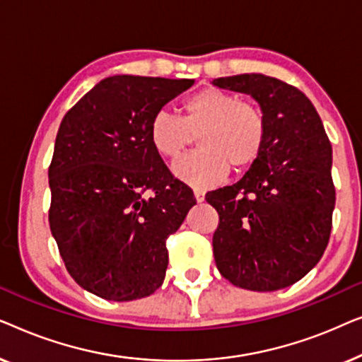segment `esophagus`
I'll use <instances>...</instances> for the list:
<instances>
[{
    "label": "esophagus",
    "mask_w": 362,
    "mask_h": 362,
    "mask_svg": "<svg viewBox=\"0 0 362 362\" xmlns=\"http://www.w3.org/2000/svg\"><path fill=\"white\" fill-rule=\"evenodd\" d=\"M194 197H196L197 202H202V201H204V191L194 189Z\"/></svg>",
    "instance_id": "obj_1"
}]
</instances>
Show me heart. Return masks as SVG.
Instances as JSON below:
<instances>
[{
	"label": "heart",
	"mask_w": 362,
	"mask_h": 362,
	"mask_svg": "<svg viewBox=\"0 0 362 362\" xmlns=\"http://www.w3.org/2000/svg\"><path fill=\"white\" fill-rule=\"evenodd\" d=\"M194 135L199 151L175 163L173 173L186 185L207 189L224 181L229 170L242 173L259 160L267 141V120L255 103L206 87L185 98L181 117L156 112L148 127L151 148L166 160L180 158Z\"/></svg>",
	"instance_id": "heart-1"
}]
</instances>
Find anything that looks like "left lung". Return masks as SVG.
<instances>
[{"instance_id": "left-lung-1", "label": "left lung", "mask_w": 362, "mask_h": 362, "mask_svg": "<svg viewBox=\"0 0 362 362\" xmlns=\"http://www.w3.org/2000/svg\"><path fill=\"white\" fill-rule=\"evenodd\" d=\"M254 97L267 120L264 151L235 185L206 194L219 214L216 265L232 285L274 291L303 279L329 242L333 150L310 98L264 74L214 78Z\"/></svg>"}]
</instances>
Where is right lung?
Wrapping results in <instances>:
<instances>
[{
	"label": "right lung",
	"instance_id": "add662e5",
	"mask_svg": "<svg viewBox=\"0 0 362 362\" xmlns=\"http://www.w3.org/2000/svg\"><path fill=\"white\" fill-rule=\"evenodd\" d=\"M192 83L107 77L62 118L49 166V226L69 274L100 298H145L165 280L166 239L196 199L151 148L148 127Z\"/></svg>",
	"mask_w": 362,
	"mask_h": 362
}]
</instances>
